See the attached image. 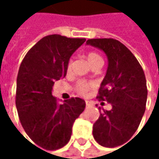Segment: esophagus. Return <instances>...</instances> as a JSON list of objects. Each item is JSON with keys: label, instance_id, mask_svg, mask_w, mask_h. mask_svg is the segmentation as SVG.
<instances>
[{"label": "esophagus", "instance_id": "esophagus-1", "mask_svg": "<svg viewBox=\"0 0 159 159\" xmlns=\"http://www.w3.org/2000/svg\"><path fill=\"white\" fill-rule=\"evenodd\" d=\"M85 106L88 108V107H90L91 106V102L90 101H85Z\"/></svg>", "mask_w": 159, "mask_h": 159}]
</instances>
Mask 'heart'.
Masks as SVG:
<instances>
[{
  "instance_id": "b5f03b06",
  "label": "heart",
  "mask_w": 159,
  "mask_h": 159,
  "mask_svg": "<svg viewBox=\"0 0 159 159\" xmlns=\"http://www.w3.org/2000/svg\"><path fill=\"white\" fill-rule=\"evenodd\" d=\"M86 60L88 61V63L92 66L94 65L95 63H98V62H102V58L100 57L99 54H98L97 52L95 51H90L86 54ZM71 68H72V61H69L68 64H67V67H66V71L67 73H70L71 71ZM94 88V84L90 82H86V81H79L77 84H76V86H75V90L76 92L81 95V96H86L87 93L92 90Z\"/></svg>"
}]
</instances>
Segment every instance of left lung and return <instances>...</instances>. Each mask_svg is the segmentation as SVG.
<instances>
[{"instance_id": "left-lung-1", "label": "left lung", "mask_w": 159, "mask_h": 159, "mask_svg": "<svg viewBox=\"0 0 159 159\" xmlns=\"http://www.w3.org/2000/svg\"><path fill=\"white\" fill-rule=\"evenodd\" d=\"M86 43L108 57L107 74L97 98L112 106L111 111L100 112L93 136L102 146L116 147L130 140L141 122L147 98L145 75L135 56L119 40L91 39Z\"/></svg>"}]
</instances>
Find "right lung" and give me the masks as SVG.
Segmentation results:
<instances>
[{"label":"right lung","instance_id":"1","mask_svg":"<svg viewBox=\"0 0 159 159\" xmlns=\"http://www.w3.org/2000/svg\"><path fill=\"white\" fill-rule=\"evenodd\" d=\"M85 39L48 35L23 59L16 80V105L20 122L30 139L45 150H57L70 141L75 120L85 108L79 98L58 105L54 82L66 75L72 54Z\"/></svg>","mask_w":159,"mask_h":159}]
</instances>
